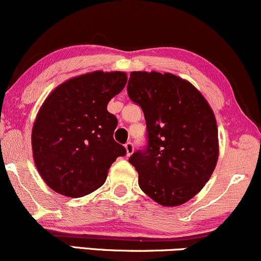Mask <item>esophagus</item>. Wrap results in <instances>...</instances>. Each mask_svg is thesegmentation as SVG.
I'll use <instances>...</instances> for the list:
<instances>
[{"label":"esophagus","mask_w":261,"mask_h":261,"mask_svg":"<svg viewBox=\"0 0 261 261\" xmlns=\"http://www.w3.org/2000/svg\"><path fill=\"white\" fill-rule=\"evenodd\" d=\"M124 148H125V151H127V156H130L132 154H133V151H134V144L133 143L127 142L125 143Z\"/></svg>","instance_id":"obj_1"}]
</instances>
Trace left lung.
Listing matches in <instances>:
<instances>
[{
	"label": "left lung",
	"instance_id": "1",
	"mask_svg": "<svg viewBox=\"0 0 261 261\" xmlns=\"http://www.w3.org/2000/svg\"><path fill=\"white\" fill-rule=\"evenodd\" d=\"M127 91L146 123V144L129 158L139 187L164 206L185 204L215 170L219 143L213 110L191 83L170 73L132 72Z\"/></svg>",
	"mask_w": 261,
	"mask_h": 261
}]
</instances>
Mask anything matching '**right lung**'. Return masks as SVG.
I'll return each mask as SVG.
<instances>
[{"label": "right lung", "mask_w": 261, "mask_h": 261, "mask_svg": "<svg viewBox=\"0 0 261 261\" xmlns=\"http://www.w3.org/2000/svg\"><path fill=\"white\" fill-rule=\"evenodd\" d=\"M123 72H94L52 91L33 127L34 161L46 185L70 198L103 185L113 161L127 154L113 139L118 121L107 103L123 90Z\"/></svg>", "instance_id": "1"}]
</instances>
